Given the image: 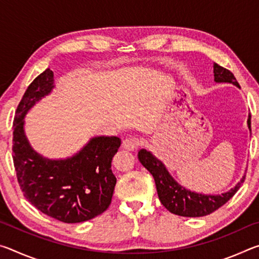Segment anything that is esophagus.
Wrapping results in <instances>:
<instances>
[{
	"label": "esophagus",
	"mask_w": 259,
	"mask_h": 259,
	"mask_svg": "<svg viewBox=\"0 0 259 259\" xmlns=\"http://www.w3.org/2000/svg\"><path fill=\"white\" fill-rule=\"evenodd\" d=\"M140 145H142V140H140L139 138H136V137L125 138L123 142H122V147H123L124 150H128V151L137 150Z\"/></svg>",
	"instance_id": "obj_1"
}]
</instances>
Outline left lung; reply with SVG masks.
Here are the masks:
<instances>
[{
    "instance_id": "1",
    "label": "left lung",
    "mask_w": 259,
    "mask_h": 259,
    "mask_svg": "<svg viewBox=\"0 0 259 259\" xmlns=\"http://www.w3.org/2000/svg\"><path fill=\"white\" fill-rule=\"evenodd\" d=\"M213 76L214 82L232 83L240 88L233 74L229 69L219 66L216 63L213 64ZM250 120L251 116L249 115L247 121L249 131H251ZM138 159L140 163L145 166L154 178L157 195H159L161 203L171 213L183 217H202L216 211L238 192L240 186L244 182L243 176L233 188L223 194H201V193L187 190L181 184H178L166 170L164 164L159 159H156L150 151L144 150V148L140 150L138 152Z\"/></svg>"
}]
</instances>
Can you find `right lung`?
Listing matches in <instances>:
<instances>
[{
    "instance_id": "obj_1",
    "label": "right lung",
    "mask_w": 259,
    "mask_h": 259,
    "mask_svg": "<svg viewBox=\"0 0 259 259\" xmlns=\"http://www.w3.org/2000/svg\"><path fill=\"white\" fill-rule=\"evenodd\" d=\"M54 88V72L47 68L25 91L14 120L12 157L25 198L48 216L73 224L95 218L111 204L116 184L112 160L121 139L94 137L67 159L50 160L38 154L26 138L24 117Z\"/></svg>"
}]
</instances>
